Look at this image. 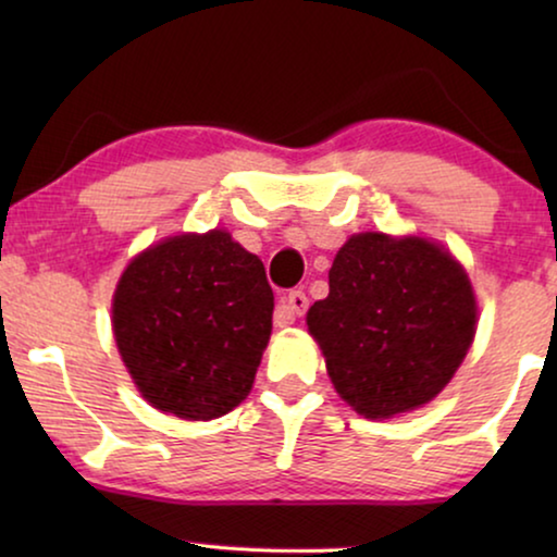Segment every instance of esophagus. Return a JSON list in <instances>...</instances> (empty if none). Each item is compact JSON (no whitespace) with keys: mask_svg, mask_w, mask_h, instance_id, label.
Masks as SVG:
<instances>
[{"mask_svg":"<svg viewBox=\"0 0 557 557\" xmlns=\"http://www.w3.org/2000/svg\"><path fill=\"white\" fill-rule=\"evenodd\" d=\"M307 309H309L307 294H304V292H288L286 299H284V307L276 311V324L288 326L296 317H301Z\"/></svg>","mask_w":557,"mask_h":557,"instance_id":"34e87169","label":"esophagus"}]
</instances>
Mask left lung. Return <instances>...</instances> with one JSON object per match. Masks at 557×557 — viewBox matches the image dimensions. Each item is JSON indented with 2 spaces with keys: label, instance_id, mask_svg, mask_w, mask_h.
Here are the masks:
<instances>
[{
  "label": "left lung",
  "instance_id": "left-lung-1",
  "mask_svg": "<svg viewBox=\"0 0 557 557\" xmlns=\"http://www.w3.org/2000/svg\"><path fill=\"white\" fill-rule=\"evenodd\" d=\"M307 324L334 391L364 418L425 406L448 385L476 332V299L444 246L357 233L330 269Z\"/></svg>",
  "mask_w": 557,
  "mask_h": 557
}]
</instances>
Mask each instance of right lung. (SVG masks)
Instances as JSON below:
<instances>
[{"instance_id":"right-lung-1","label":"right lung","mask_w":557,"mask_h":557,"mask_svg":"<svg viewBox=\"0 0 557 557\" xmlns=\"http://www.w3.org/2000/svg\"><path fill=\"white\" fill-rule=\"evenodd\" d=\"M111 311L121 360L144 400L187 421H212L253 387L273 292L261 258L231 233H185L126 265Z\"/></svg>"}]
</instances>
